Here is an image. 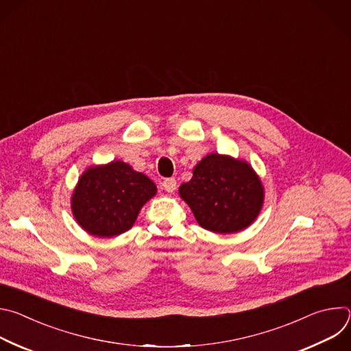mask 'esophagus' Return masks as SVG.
Listing matches in <instances>:
<instances>
[{
    "mask_svg": "<svg viewBox=\"0 0 351 351\" xmlns=\"http://www.w3.org/2000/svg\"><path fill=\"white\" fill-rule=\"evenodd\" d=\"M162 187H164L165 191L173 193L175 189H176V179H175V178H167V179H164Z\"/></svg>",
    "mask_w": 351,
    "mask_h": 351,
    "instance_id": "34e87169",
    "label": "esophagus"
}]
</instances>
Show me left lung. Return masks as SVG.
Masks as SVG:
<instances>
[{
	"mask_svg": "<svg viewBox=\"0 0 351 351\" xmlns=\"http://www.w3.org/2000/svg\"><path fill=\"white\" fill-rule=\"evenodd\" d=\"M197 222L215 233H234L252 223L264 190L253 168L230 157L210 154L199 161L191 180L179 187Z\"/></svg>",
	"mask_w": 351,
	"mask_h": 351,
	"instance_id": "8db88e82",
	"label": "left lung"
}]
</instances>
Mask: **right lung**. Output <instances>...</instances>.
Instances as JSON below:
<instances>
[{
	"instance_id": "right-lung-1",
	"label": "right lung",
	"mask_w": 351,
	"mask_h": 351,
	"mask_svg": "<svg viewBox=\"0 0 351 351\" xmlns=\"http://www.w3.org/2000/svg\"><path fill=\"white\" fill-rule=\"evenodd\" d=\"M156 193V184L145 175L114 161L82 175L72 197V211L86 232L111 237L129 230L140 208Z\"/></svg>"
}]
</instances>
